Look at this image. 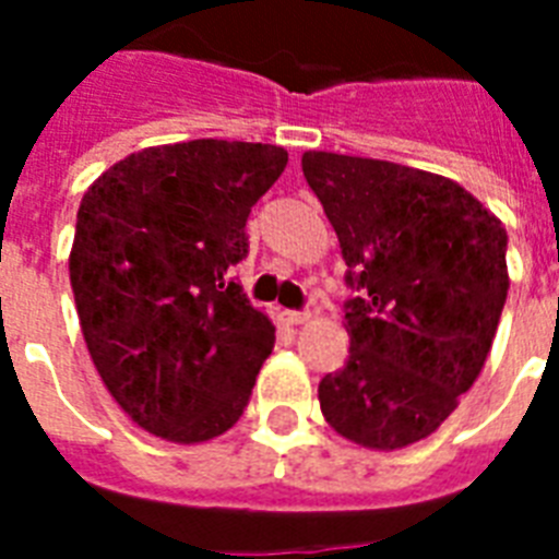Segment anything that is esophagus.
Masks as SVG:
<instances>
[{"label": "esophagus", "instance_id": "34e87169", "mask_svg": "<svg viewBox=\"0 0 559 559\" xmlns=\"http://www.w3.org/2000/svg\"><path fill=\"white\" fill-rule=\"evenodd\" d=\"M281 322L284 324H307L310 313L307 310H281Z\"/></svg>", "mask_w": 559, "mask_h": 559}]
</instances>
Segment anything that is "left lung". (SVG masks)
I'll return each instance as SVG.
<instances>
[{"instance_id":"obj_1","label":"left lung","mask_w":559,"mask_h":559,"mask_svg":"<svg viewBox=\"0 0 559 559\" xmlns=\"http://www.w3.org/2000/svg\"><path fill=\"white\" fill-rule=\"evenodd\" d=\"M307 186L340 237L357 298L350 357L319 382L324 420L368 450H403L455 412L485 368L508 298V231L469 191L394 162L307 151Z\"/></svg>"}]
</instances>
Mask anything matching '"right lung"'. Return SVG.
Listing matches in <instances>:
<instances>
[{
	"label": "right lung",
	"mask_w": 559,
	"mask_h": 559,
	"mask_svg": "<svg viewBox=\"0 0 559 559\" xmlns=\"http://www.w3.org/2000/svg\"><path fill=\"white\" fill-rule=\"evenodd\" d=\"M287 168L275 144H159L130 153L83 193L69 254L83 340L133 424L202 443L243 415L275 328L228 266L246 219Z\"/></svg>",
	"instance_id": "1"
}]
</instances>
